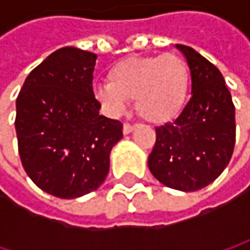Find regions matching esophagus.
<instances>
[{
	"mask_svg": "<svg viewBox=\"0 0 250 250\" xmlns=\"http://www.w3.org/2000/svg\"><path fill=\"white\" fill-rule=\"evenodd\" d=\"M133 130H134V125H128V123H125V125H123V133H125V134H130Z\"/></svg>",
	"mask_w": 250,
	"mask_h": 250,
	"instance_id": "1",
	"label": "esophagus"
}]
</instances>
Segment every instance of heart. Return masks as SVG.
Masks as SVG:
<instances>
[{
    "label": "heart",
    "instance_id": "1",
    "mask_svg": "<svg viewBox=\"0 0 250 250\" xmlns=\"http://www.w3.org/2000/svg\"><path fill=\"white\" fill-rule=\"evenodd\" d=\"M107 79L94 95L110 116H122L127 100H134L143 120L164 125L179 116L188 100L189 71L174 53L125 58L110 68Z\"/></svg>",
    "mask_w": 250,
    "mask_h": 250
}]
</instances>
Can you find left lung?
<instances>
[{
	"label": "left lung",
	"mask_w": 250,
	"mask_h": 250,
	"mask_svg": "<svg viewBox=\"0 0 250 250\" xmlns=\"http://www.w3.org/2000/svg\"><path fill=\"white\" fill-rule=\"evenodd\" d=\"M191 71V98L172 123L156 127L147 167L164 185L191 192L211 184L229 165L234 104L222 72L192 47L176 44Z\"/></svg>",
	"instance_id": "8db88e82"
}]
</instances>
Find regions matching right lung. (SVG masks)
Masks as SVG:
<instances>
[{
    "mask_svg": "<svg viewBox=\"0 0 250 250\" xmlns=\"http://www.w3.org/2000/svg\"><path fill=\"white\" fill-rule=\"evenodd\" d=\"M97 55L62 47L25 78L17 97L19 153L30 179L58 198L95 191L110 169L123 125L100 116L92 91Z\"/></svg>",
    "mask_w": 250,
    "mask_h": 250,
    "instance_id": "add662e5",
    "label": "right lung"
}]
</instances>
